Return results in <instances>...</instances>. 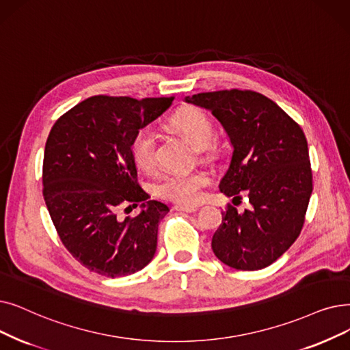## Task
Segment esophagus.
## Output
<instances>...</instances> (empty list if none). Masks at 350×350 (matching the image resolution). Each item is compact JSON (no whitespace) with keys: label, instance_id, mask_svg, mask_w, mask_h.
Masks as SVG:
<instances>
[{"label":"esophagus","instance_id":"34e87169","mask_svg":"<svg viewBox=\"0 0 350 350\" xmlns=\"http://www.w3.org/2000/svg\"><path fill=\"white\" fill-rule=\"evenodd\" d=\"M174 208L177 211H185V213H194V211H197V207H194V206H183V204H177Z\"/></svg>","mask_w":350,"mask_h":350}]
</instances>
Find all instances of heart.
<instances>
[{"label":"heart","mask_w":350,"mask_h":350,"mask_svg":"<svg viewBox=\"0 0 350 350\" xmlns=\"http://www.w3.org/2000/svg\"><path fill=\"white\" fill-rule=\"evenodd\" d=\"M170 126L183 134L202 156H208V147L215 139V124L211 118L199 109H186L172 117ZM156 135L150 127L135 131L130 143V154L140 170L148 172L154 167ZM208 177L202 172L165 174L156 185V193L161 199L178 204H194L200 200L202 189L207 186Z\"/></svg>","instance_id":"heart-1"}]
</instances>
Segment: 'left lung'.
Returning a JSON list of instances; mask_svg holds the SVG:
<instances>
[{
    "mask_svg": "<svg viewBox=\"0 0 350 350\" xmlns=\"http://www.w3.org/2000/svg\"><path fill=\"white\" fill-rule=\"evenodd\" d=\"M210 110L229 135L232 160L219 189L240 200L221 213L211 249L237 270L267 267L299 237L313 190L309 148L296 121L266 96L252 90H221L185 98Z\"/></svg>",
    "mask_w": 350,
    "mask_h": 350,
    "instance_id": "8db88e82",
    "label": "left lung"
}]
</instances>
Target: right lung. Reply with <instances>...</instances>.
Masks as SVG:
<instances>
[{
    "label": "right lung",
    "mask_w": 350,
    "mask_h": 350,
    "mask_svg": "<svg viewBox=\"0 0 350 350\" xmlns=\"http://www.w3.org/2000/svg\"><path fill=\"white\" fill-rule=\"evenodd\" d=\"M174 97H90L59 117L45 143L42 196L66 249L90 271L120 278L146 267L157 249L169 207L137 183L130 154L135 131L170 107ZM142 203L135 218L116 211Z\"/></svg>",
    "instance_id": "right-lung-1"
}]
</instances>
